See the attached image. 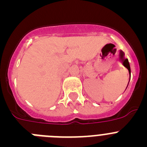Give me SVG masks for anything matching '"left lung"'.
Here are the masks:
<instances>
[{
    "mask_svg": "<svg viewBox=\"0 0 147 147\" xmlns=\"http://www.w3.org/2000/svg\"><path fill=\"white\" fill-rule=\"evenodd\" d=\"M120 53H121V56H124V53L121 50H120ZM123 65H124L125 67H127V69H128V71H129V76H130V74H131L130 66H129V61H128V59H125L124 62H123ZM128 84H129V82H128ZM127 86H128V85H127Z\"/></svg>",
    "mask_w": 147,
    "mask_h": 147,
    "instance_id": "obj_1",
    "label": "left lung"
}]
</instances>
